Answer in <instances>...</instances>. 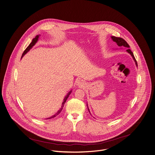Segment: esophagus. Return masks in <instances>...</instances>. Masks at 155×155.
<instances>
[{
    "mask_svg": "<svg viewBox=\"0 0 155 155\" xmlns=\"http://www.w3.org/2000/svg\"><path fill=\"white\" fill-rule=\"evenodd\" d=\"M76 83H77V85H78L79 86H82V85H84V82H83V81L81 80V79H78V80L77 81Z\"/></svg>",
    "mask_w": 155,
    "mask_h": 155,
    "instance_id": "34e87169",
    "label": "esophagus"
}]
</instances>
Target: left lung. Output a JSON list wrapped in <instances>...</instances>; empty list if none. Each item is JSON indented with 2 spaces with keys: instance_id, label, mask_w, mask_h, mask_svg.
<instances>
[{
  "instance_id": "1",
  "label": "left lung",
  "mask_w": 155,
  "mask_h": 155,
  "mask_svg": "<svg viewBox=\"0 0 155 155\" xmlns=\"http://www.w3.org/2000/svg\"><path fill=\"white\" fill-rule=\"evenodd\" d=\"M111 38H112V40H113L114 42H115V43H117V45L118 46H124V47H126V48H130V46H129V45L127 43V42L124 39H123L122 38L116 37H114V36L111 37ZM127 51L129 54H130L131 55V56L133 57L134 60L135 61L136 66L137 67V61H136V58H135V57H134V54H133V52H132V51H131V49H128L127 50ZM87 109H88V112H90V115H91V113H90V110H89V109H88V106H87Z\"/></svg>"
}]
</instances>
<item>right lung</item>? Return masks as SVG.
<instances>
[{"mask_svg": "<svg viewBox=\"0 0 155 155\" xmlns=\"http://www.w3.org/2000/svg\"><path fill=\"white\" fill-rule=\"evenodd\" d=\"M39 37H40V35H37L36 37H35V38H34L33 40H32V42L30 43V44L28 45V46H27V48L25 49V50L24 51V52H23V54H22V57H21V58L31 49L35 45V43L37 42V41H38V38H39ZM71 93V90L68 93V94H67V95L64 98V101H63V103H62V104H61V108H60V110H58V111L55 114V115H52V117H49V118H46V119H51V118H54V117H55L57 115H58L61 112V110H62V109H63V107H64V105H65V102H66V101H67V98H68V97H69V95H70V94Z\"/></svg>", "mask_w": 155, "mask_h": 155, "instance_id": "obj_1", "label": "right lung"}]
</instances>
